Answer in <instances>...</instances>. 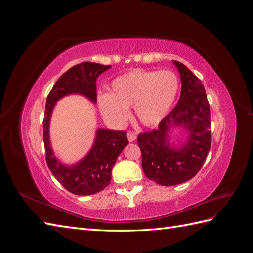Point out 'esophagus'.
Returning <instances> with one entry per match:
<instances>
[{
  "mask_svg": "<svg viewBox=\"0 0 253 253\" xmlns=\"http://www.w3.org/2000/svg\"><path fill=\"white\" fill-rule=\"evenodd\" d=\"M126 137H127V139H128L129 142L135 141L136 138H137L136 135H135L133 132H127V133H126Z\"/></svg>",
  "mask_w": 253,
  "mask_h": 253,
  "instance_id": "esophagus-1",
  "label": "esophagus"
}]
</instances>
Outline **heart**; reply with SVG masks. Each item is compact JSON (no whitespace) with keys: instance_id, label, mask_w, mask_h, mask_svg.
Returning a JSON list of instances; mask_svg holds the SVG:
<instances>
[{"instance_id":"obj_1","label":"heart","mask_w":253,"mask_h":253,"mask_svg":"<svg viewBox=\"0 0 253 253\" xmlns=\"http://www.w3.org/2000/svg\"><path fill=\"white\" fill-rule=\"evenodd\" d=\"M179 89V80L171 71L136 70L116 78L110 94L98 97L104 119L121 126L128 118V108L142 125H158L174 104Z\"/></svg>"}]
</instances>
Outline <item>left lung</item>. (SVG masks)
Here are the masks:
<instances>
[{"label": "left lung", "mask_w": 253, "mask_h": 253, "mask_svg": "<svg viewBox=\"0 0 253 253\" xmlns=\"http://www.w3.org/2000/svg\"><path fill=\"white\" fill-rule=\"evenodd\" d=\"M181 93L177 105L158 124L156 129L140 133L137 142L141 151L142 170L160 186L185 182L201 170L211 147L210 105L202 81L178 61ZM183 124L190 131L180 149H172L166 140L171 124Z\"/></svg>", "instance_id": "left-lung-1"}]
</instances>
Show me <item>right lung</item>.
Listing matches in <instances>:
<instances>
[{
  "instance_id": "1",
  "label": "right lung",
  "mask_w": 253,
  "mask_h": 253,
  "mask_svg": "<svg viewBox=\"0 0 253 253\" xmlns=\"http://www.w3.org/2000/svg\"><path fill=\"white\" fill-rule=\"evenodd\" d=\"M111 65L82 62L71 67L53 84L46 99L43 119V140L46 163L56 179L76 195H91L109 186L112 169L122 150L128 143L124 131L98 129L93 149L87 156L73 167H65L53 155L49 143L48 125L53 105L68 94H82L97 101L96 80Z\"/></svg>"
}]
</instances>
